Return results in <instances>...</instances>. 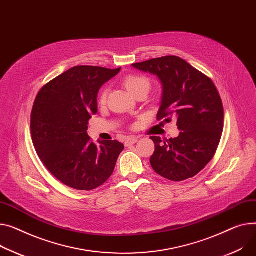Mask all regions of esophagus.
I'll list each match as a JSON object with an SVG mask.
<instances>
[{
	"instance_id": "esophagus-1",
	"label": "esophagus",
	"mask_w": 256,
	"mask_h": 256,
	"mask_svg": "<svg viewBox=\"0 0 256 256\" xmlns=\"http://www.w3.org/2000/svg\"><path fill=\"white\" fill-rule=\"evenodd\" d=\"M137 142H138V138L134 137V136H132V137H128V138L124 141V145H126V147H128V146L134 145V143H137Z\"/></svg>"
}]
</instances>
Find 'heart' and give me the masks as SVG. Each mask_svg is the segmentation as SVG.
Instances as JSON below:
<instances>
[{"instance_id":"obj_1","label":"heart","mask_w":256,"mask_h":256,"mask_svg":"<svg viewBox=\"0 0 256 256\" xmlns=\"http://www.w3.org/2000/svg\"><path fill=\"white\" fill-rule=\"evenodd\" d=\"M124 86L126 88V90L132 94H136L137 92L143 90V88H147L149 90L150 88V83L149 80L144 77V76H139V75H130L124 79ZM106 96H107V92H103L100 96V102L102 103H105L106 100Z\"/></svg>"}]
</instances>
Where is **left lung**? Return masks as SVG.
<instances>
[{
    "mask_svg": "<svg viewBox=\"0 0 256 256\" xmlns=\"http://www.w3.org/2000/svg\"><path fill=\"white\" fill-rule=\"evenodd\" d=\"M158 78L162 86L158 120L177 118V138L150 137L152 168L172 181L192 178L213 158L224 130V106L212 80L184 60L168 56L132 64Z\"/></svg>",
    "mask_w": 256,
    "mask_h": 256,
    "instance_id": "8db88e82",
    "label": "left lung"
}]
</instances>
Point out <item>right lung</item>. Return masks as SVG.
Returning a JSON list of instances; mask_svg holds the SVG:
<instances>
[{
  "label": "right lung",
  "instance_id": "1",
  "mask_svg": "<svg viewBox=\"0 0 256 256\" xmlns=\"http://www.w3.org/2000/svg\"><path fill=\"white\" fill-rule=\"evenodd\" d=\"M120 69L77 66L45 84L36 96L30 115L32 144L48 171L71 188L92 190L103 185L124 149L116 140L96 145L88 134L100 88Z\"/></svg>",
  "mask_w": 256,
  "mask_h": 256
}]
</instances>
